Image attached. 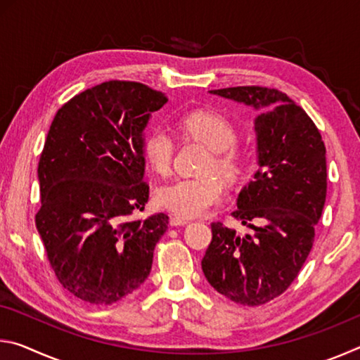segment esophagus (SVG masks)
Here are the masks:
<instances>
[{"mask_svg":"<svg viewBox=\"0 0 360 360\" xmlns=\"http://www.w3.org/2000/svg\"><path fill=\"white\" fill-rule=\"evenodd\" d=\"M187 224H191V219H187V217L174 216L169 219V225H173V227H179V225H187Z\"/></svg>","mask_w":360,"mask_h":360,"instance_id":"34e87169","label":"esophagus"}]
</instances>
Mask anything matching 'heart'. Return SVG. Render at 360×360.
<instances>
[{
    "label": "heart",
    "mask_w": 360,
    "mask_h": 360,
    "mask_svg": "<svg viewBox=\"0 0 360 360\" xmlns=\"http://www.w3.org/2000/svg\"><path fill=\"white\" fill-rule=\"evenodd\" d=\"M184 135L193 138L212 150L205 167V174L219 173L233 179L241 173L243 154L236 148V129L225 115L214 111H192L181 119ZM143 154L152 172L167 176L172 172L174 139L167 129L157 127L146 136ZM224 182L216 176L187 178L162 187L157 200L163 208L181 217H198L222 202L225 197Z\"/></svg>",
    "instance_id": "1"
}]
</instances>
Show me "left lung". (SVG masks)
<instances>
[{"label":"left lung","mask_w":360,"mask_h":360,"mask_svg":"<svg viewBox=\"0 0 360 360\" xmlns=\"http://www.w3.org/2000/svg\"><path fill=\"white\" fill-rule=\"evenodd\" d=\"M210 94L257 114L259 169L231 212L252 233L212 222L202 270L219 294L257 307L289 288L311 251L327 193L326 146L309 115L276 89L248 85Z\"/></svg>","instance_id":"8db88e82"}]
</instances>
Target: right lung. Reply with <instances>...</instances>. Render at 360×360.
Returning a JSON list of instances; mask_svg holds the SVG:
<instances>
[{"instance_id":"add662e5","label":"right lung","mask_w":360,"mask_h":360,"mask_svg":"<svg viewBox=\"0 0 360 360\" xmlns=\"http://www.w3.org/2000/svg\"><path fill=\"white\" fill-rule=\"evenodd\" d=\"M167 101L148 85L109 81L72 96L52 120L36 229L60 284L84 302L115 303L149 276L168 216H130L149 200L144 130Z\"/></svg>"}]
</instances>
